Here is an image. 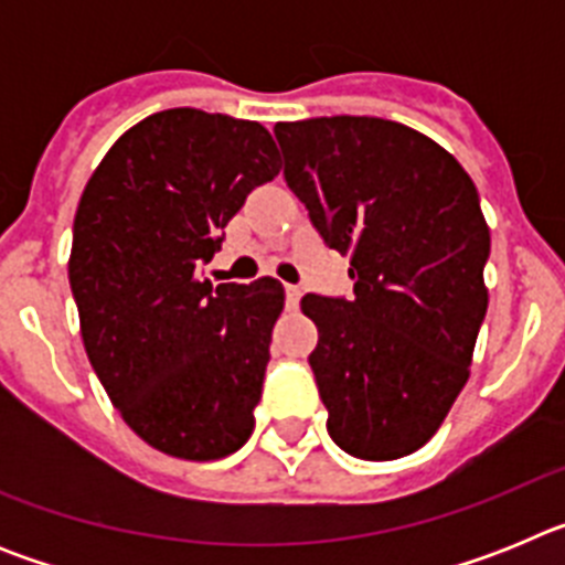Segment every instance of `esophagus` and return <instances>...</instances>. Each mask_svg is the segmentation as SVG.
I'll use <instances>...</instances> for the list:
<instances>
[{
    "instance_id": "esophagus-1",
    "label": "esophagus",
    "mask_w": 565,
    "mask_h": 565,
    "mask_svg": "<svg viewBox=\"0 0 565 565\" xmlns=\"http://www.w3.org/2000/svg\"><path fill=\"white\" fill-rule=\"evenodd\" d=\"M299 297H302V291H299V286H286V299H288V306L297 308Z\"/></svg>"
}]
</instances>
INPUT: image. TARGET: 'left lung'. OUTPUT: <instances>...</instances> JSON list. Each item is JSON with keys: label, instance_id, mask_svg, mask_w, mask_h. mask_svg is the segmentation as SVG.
Masks as SVG:
<instances>
[{"label": "left lung", "instance_id": "obj_1", "mask_svg": "<svg viewBox=\"0 0 565 565\" xmlns=\"http://www.w3.org/2000/svg\"><path fill=\"white\" fill-rule=\"evenodd\" d=\"M274 135L319 237L351 257V299L302 297L328 433L364 461L411 456L467 384L487 313L476 183L433 138L384 118H308Z\"/></svg>", "mask_w": 565, "mask_h": 565}]
</instances>
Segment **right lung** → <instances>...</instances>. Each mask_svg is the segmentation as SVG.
Wrapping results in <instances>:
<instances>
[{"label":"right lung","mask_w":565,"mask_h":565,"mask_svg":"<svg viewBox=\"0 0 565 565\" xmlns=\"http://www.w3.org/2000/svg\"><path fill=\"white\" fill-rule=\"evenodd\" d=\"M279 174L263 124L174 107L135 124L78 201L70 288L89 364L132 433L189 461L248 441L286 291L198 274L254 186Z\"/></svg>","instance_id":"right-lung-1"}]
</instances>
